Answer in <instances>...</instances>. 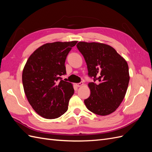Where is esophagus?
<instances>
[{
  "label": "esophagus",
  "instance_id": "esophagus-1",
  "mask_svg": "<svg viewBox=\"0 0 152 152\" xmlns=\"http://www.w3.org/2000/svg\"><path fill=\"white\" fill-rule=\"evenodd\" d=\"M83 82H80V83H77V84H76V86L78 87L83 86Z\"/></svg>",
  "mask_w": 152,
  "mask_h": 152
}]
</instances>
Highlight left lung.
I'll return each instance as SVG.
<instances>
[{"instance_id":"8db88e82","label":"left lung","mask_w":152,"mask_h":152,"mask_svg":"<svg viewBox=\"0 0 152 152\" xmlns=\"http://www.w3.org/2000/svg\"><path fill=\"white\" fill-rule=\"evenodd\" d=\"M76 46L86 61L88 76L99 81L88 84L91 95L84 101L85 106L97 115H109L125 96L130 80L127 62L109 45L80 42Z\"/></svg>"}]
</instances>
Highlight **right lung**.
<instances>
[{
  "label": "right lung",
  "mask_w": 152,
  "mask_h": 152,
  "mask_svg": "<svg viewBox=\"0 0 152 152\" xmlns=\"http://www.w3.org/2000/svg\"><path fill=\"white\" fill-rule=\"evenodd\" d=\"M77 41L56 42L40 46L31 54L22 72L24 92L37 113L45 119H55L68 109L75 90L72 83L62 80L65 61Z\"/></svg>",
  "instance_id": "add662e5"
}]
</instances>
